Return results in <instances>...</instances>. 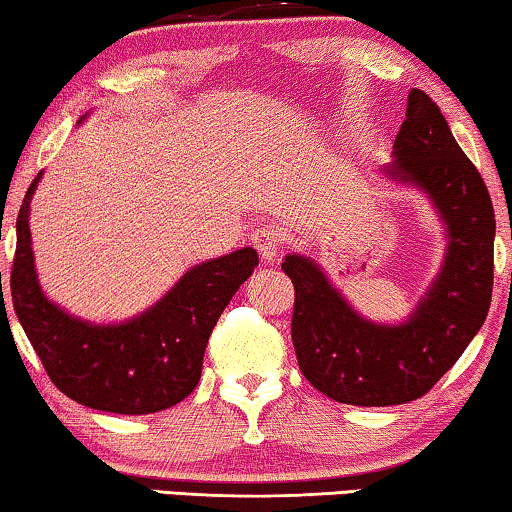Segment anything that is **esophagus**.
<instances>
[{"mask_svg": "<svg viewBox=\"0 0 512 512\" xmlns=\"http://www.w3.org/2000/svg\"><path fill=\"white\" fill-rule=\"evenodd\" d=\"M251 240H254L258 254H261L265 263L277 261V256L283 249L279 229H274V226H261V229H256L254 235H251Z\"/></svg>", "mask_w": 512, "mask_h": 512, "instance_id": "34e87169", "label": "esophagus"}]
</instances>
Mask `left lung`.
<instances>
[{
    "label": "left lung",
    "mask_w": 512,
    "mask_h": 512,
    "mask_svg": "<svg viewBox=\"0 0 512 512\" xmlns=\"http://www.w3.org/2000/svg\"><path fill=\"white\" fill-rule=\"evenodd\" d=\"M391 155L380 176L426 196L444 226L439 270L410 316L366 318L311 256L288 254L281 265L295 286L300 371L345 405L387 407L421 398L460 359L490 311L497 229L490 194L439 107L419 89L407 96Z\"/></svg>",
    "instance_id": "obj_1"
}]
</instances>
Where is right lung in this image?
I'll list each match as a JSON object with an SVG mask.
<instances>
[{
    "label": "right lung",
    "instance_id": "add662e5",
    "mask_svg": "<svg viewBox=\"0 0 512 512\" xmlns=\"http://www.w3.org/2000/svg\"><path fill=\"white\" fill-rule=\"evenodd\" d=\"M41 178L43 171L15 222L11 295L15 316L54 387L75 403L112 414H153L178 405L199 384L212 327L258 265L256 249L242 247L190 267L137 316L86 320L50 300L38 279L29 215Z\"/></svg>",
    "mask_w": 512,
    "mask_h": 512
}]
</instances>
